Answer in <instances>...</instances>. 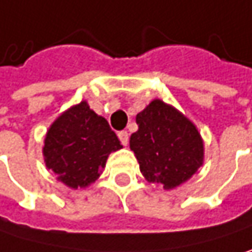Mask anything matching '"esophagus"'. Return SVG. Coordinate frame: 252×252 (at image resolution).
Returning <instances> with one entry per match:
<instances>
[{
  "label": "esophagus",
  "instance_id": "1",
  "mask_svg": "<svg viewBox=\"0 0 252 252\" xmlns=\"http://www.w3.org/2000/svg\"><path fill=\"white\" fill-rule=\"evenodd\" d=\"M118 138H120V141H121L123 146H126V144H128V132H126V131H120V132H118Z\"/></svg>",
  "mask_w": 252,
  "mask_h": 252
}]
</instances>
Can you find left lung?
Listing matches in <instances>:
<instances>
[{"instance_id":"left-lung-1","label":"left lung","mask_w":252,"mask_h":252,"mask_svg":"<svg viewBox=\"0 0 252 252\" xmlns=\"http://www.w3.org/2000/svg\"><path fill=\"white\" fill-rule=\"evenodd\" d=\"M135 121L138 131L131 134L129 147L149 182L173 189L202 166V138L196 126L173 106L154 99Z\"/></svg>"}]
</instances>
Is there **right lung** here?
I'll return each mask as SVG.
<instances>
[{
  "label": "right lung",
  "mask_w": 252,
  "mask_h": 252,
  "mask_svg": "<svg viewBox=\"0 0 252 252\" xmlns=\"http://www.w3.org/2000/svg\"><path fill=\"white\" fill-rule=\"evenodd\" d=\"M123 147L108 121L86 102L70 108L47 131L46 166L69 188H85L99 177L111 151Z\"/></svg>",
  "instance_id": "add662e5"
}]
</instances>
